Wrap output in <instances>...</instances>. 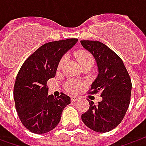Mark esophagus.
<instances>
[{"instance_id":"34e87169","label":"esophagus","mask_w":146,"mask_h":146,"mask_svg":"<svg viewBox=\"0 0 146 146\" xmlns=\"http://www.w3.org/2000/svg\"><path fill=\"white\" fill-rule=\"evenodd\" d=\"M80 99V96H71L70 97V100L71 102H76V101H78Z\"/></svg>"}]
</instances>
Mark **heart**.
Masks as SVG:
<instances>
[{"label": "heart", "instance_id": "b5f03b06", "mask_svg": "<svg viewBox=\"0 0 146 146\" xmlns=\"http://www.w3.org/2000/svg\"><path fill=\"white\" fill-rule=\"evenodd\" d=\"M75 55H76V58L78 60L79 63L81 65V66H85V65H93V63H94L93 56L92 55V53L87 51V50H84V49L78 50L76 52ZM65 61H66L65 57H62L60 59L58 65V69L62 68V66L65 63ZM80 88V84L75 80H68L65 84V88L70 93L78 92Z\"/></svg>", "mask_w": 146, "mask_h": 146}]
</instances>
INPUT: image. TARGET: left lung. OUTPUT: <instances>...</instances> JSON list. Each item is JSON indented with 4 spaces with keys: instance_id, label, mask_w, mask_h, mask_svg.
<instances>
[{
    "instance_id": "8db88e82",
    "label": "left lung",
    "mask_w": 146,
    "mask_h": 146,
    "mask_svg": "<svg viewBox=\"0 0 146 146\" xmlns=\"http://www.w3.org/2000/svg\"><path fill=\"white\" fill-rule=\"evenodd\" d=\"M97 61L99 74L88 93H101L102 102L88 100L89 109L81 115L84 123L98 132H107L123 119L130 104L132 81L122 59L98 40H80Z\"/></svg>"
}]
</instances>
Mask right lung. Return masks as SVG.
Returning a JSON list of instances; mask_svg holds the SVG:
<instances>
[{
    "label": "right lung",
    "mask_w": 146,
    "mask_h": 146,
    "mask_svg": "<svg viewBox=\"0 0 146 146\" xmlns=\"http://www.w3.org/2000/svg\"><path fill=\"white\" fill-rule=\"evenodd\" d=\"M78 39L70 38L43 44L23 62L14 86L15 108L23 126L33 133L43 134L59 123L62 110L70 98L61 93L48 95L47 81L56 75L60 59Z\"/></svg>",
    "instance_id": "add662e5"
}]
</instances>
